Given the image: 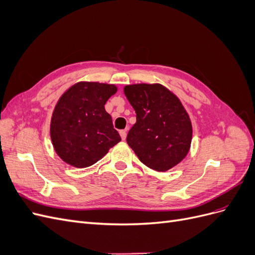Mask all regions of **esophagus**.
<instances>
[{"label": "esophagus", "mask_w": 255, "mask_h": 255, "mask_svg": "<svg viewBox=\"0 0 255 255\" xmlns=\"http://www.w3.org/2000/svg\"><path fill=\"white\" fill-rule=\"evenodd\" d=\"M119 133H120V136L122 138V140H126V138H127V129H121Z\"/></svg>", "instance_id": "obj_1"}]
</instances>
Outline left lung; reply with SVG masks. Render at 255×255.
Returning <instances> with one entry per match:
<instances>
[{
    "label": "left lung",
    "instance_id": "1",
    "mask_svg": "<svg viewBox=\"0 0 255 255\" xmlns=\"http://www.w3.org/2000/svg\"><path fill=\"white\" fill-rule=\"evenodd\" d=\"M136 113L128 144L142 164L165 172L186 157L192 127L180 99L160 84H133L123 89Z\"/></svg>",
    "mask_w": 255,
    "mask_h": 255
}]
</instances>
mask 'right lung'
<instances>
[{
    "label": "right lung",
    "instance_id": "right-lung-1",
    "mask_svg": "<svg viewBox=\"0 0 255 255\" xmlns=\"http://www.w3.org/2000/svg\"><path fill=\"white\" fill-rule=\"evenodd\" d=\"M117 90L113 84L79 82L59 98L52 114L50 135L54 150L65 163L89 167L121 140L104 107Z\"/></svg>",
    "mask_w": 255,
    "mask_h": 255
}]
</instances>
